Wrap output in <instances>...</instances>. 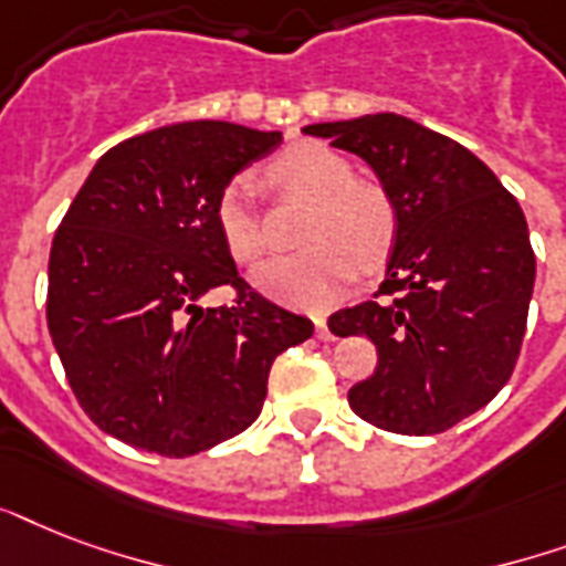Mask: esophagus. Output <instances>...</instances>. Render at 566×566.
Masks as SVG:
<instances>
[{"label": "esophagus", "instance_id": "1", "mask_svg": "<svg viewBox=\"0 0 566 566\" xmlns=\"http://www.w3.org/2000/svg\"><path fill=\"white\" fill-rule=\"evenodd\" d=\"M314 326H317L319 340H335V335H332V332H328V326H326V317H314Z\"/></svg>", "mask_w": 566, "mask_h": 566}]
</instances>
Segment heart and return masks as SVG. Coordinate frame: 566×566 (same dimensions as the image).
<instances>
[{
    "instance_id": "b5f03b06",
    "label": "heart",
    "mask_w": 566,
    "mask_h": 566,
    "mask_svg": "<svg viewBox=\"0 0 566 566\" xmlns=\"http://www.w3.org/2000/svg\"><path fill=\"white\" fill-rule=\"evenodd\" d=\"M270 179L284 190L314 199L300 231L296 255L273 258L252 270L258 291L296 308H326L353 284L355 270L373 273L385 264L396 238V208L376 185L355 181L353 164L326 144L287 146ZM213 220L229 255L255 261L266 247L264 217L255 202V181L231 179L217 196Z\"/></svg>"
}]
</instances>
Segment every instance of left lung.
Returning a JSON list of instances; mask_svg holds the SVG:
<instances>
[{"label":"left lung","instance_id":"8db88e82","mask_svg":"<svg viewBox=\"0 0 566 566\" xmlns=\"http://www.w3.org/2000/svg\"><path fill=\"white\" fill-rule=\"evenodd\" d=\"M370 164L396 208L376 300L328 317L367 335L378 364L349 390L361 420L440 434L500 394L517 364L535 252L517 199L470 149L399 114L302 128Z\"/></svg>","mask_w":566,"mask_h":566}]
</instances>
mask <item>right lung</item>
Returning a JSON list of instances; mask_svg holds the SVG:
<instances>
[{"label":"right lung","mask_w":566,"mask_h":566,"mask_svg":"<svg viewBox=\"0 0 566 566\" xmlns=\"http://www.w3.org/2000/svg\"><path fill=\"white\" fill-rule=\"evenodd\" d=\"M282 132L196 119L102 155L49 252L46 323L75 399L128 447L188 458L249 429L275 355L314 323L238 275L213 208ZM229 283L239 300L198 305Z\"/></svg>","instance_id":"obj_1"}]
</instances>
